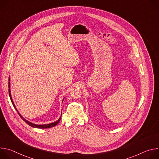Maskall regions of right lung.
<instances>
[{"mask_svg": "<svg viewBox=\"0 0 159 159\" xmlns=\"http://www.w3.org/2000/svg\"><path fill=\"white\" fill-rule=\"evenodd\" d=\"M10 80V79H9ZM9 97H10V99H11V102H12V104H13V106H14V107H15V109H16V110L17 111V112H18V114L19 115V116H20V117L28 125H29L30 126H32V127H34V128H52V127H53V126H56L58 123H59V121H60V120H61V117L58 119V120H57V121H55V122H54V123H50V124H47V125H35V124H33V123H30V122H29L28 121H27L26 120H25V118H23V117H22L19 113V112H18V111L17 110V109H16V106H15V105H14V102H13V101H12V97H11V90H10V82H9Z\"/></svg>", "mask_w": 159, "mask_h": 159, "instance_id": "1", "label": "right lung"}]
</instances>
